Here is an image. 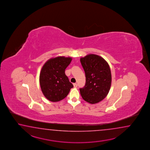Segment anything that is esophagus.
<instances>
[{
  "mask_svg": "<svg viewBox=\"0 0 150 150\" xmlns=\"http://www.w3.org/2000/svg\"><path fill=\"white\" fill-rule=\"evenodd\" d=\"M74 88H76V87H77V86H78V85H77V84H76V83H74Z\"/></svg>",
  "mask_w": 150,
  "mask_h": 150,
  "instance_id": "34e87169",
  "label": "esophagus"
}]
</instances>
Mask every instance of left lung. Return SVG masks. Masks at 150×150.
Listing matches in <instances>:
<instances>
[{
  "instance_id": "1",
  "label": "left lung",
  "mask_w": 150,
  "mask_h": 150,
  "mask_svg": "<svg viewBox=\"0 0 150 150\" xmlns=\"http://www.w3.org/2000/svg\"><path fill=\"white\" fill-rule=\"evenodd\" d=\"M85 73L86 83L80 88L83 99L91 104L102 101L108 95L111 86L112 74L108 63L98 55L87 54L80 58Z\"/></svg>"
}]
</instances>
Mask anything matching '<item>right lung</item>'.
I'll use <instances>...</instances> for the list:
<instances>
[{"instance_id": "obj_1", "label": "right lung", "mask_w": 150, "mask_h": 150, "mask_svg": "<svg viewBox=\"0 0 150 150\" xmlns=\"http://www.w3.org/2000/svg\"><path fill=\"white\" fill-rule=\"evenodd\" d=\"M72 58L59 56L45 62L40 74V84L45 97L52 102H58L68 95L74 85L70 82L65 70Z\"/></svg>"}]
</instances>
